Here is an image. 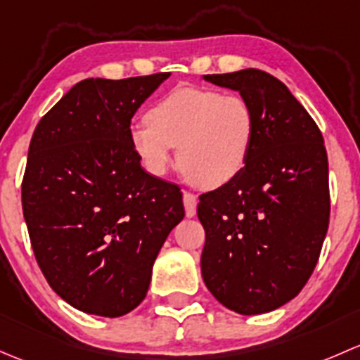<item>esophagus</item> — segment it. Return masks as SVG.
Listing matches in <instances>:
<instances>
[{
    "label": "esophagus",
    "instance_id": "34e87169",
    "mask_svg": "<svg viewBox=\"0 0 360 360\" xmlns=\"http://www.w3.org/2000/svg\"><path fill=\"white\" fill-rule=\"evenodd\" d=\"M184 206L187 218L195 217V213H198V198L191 192H184Z\"/></svg>",
    "mask_w": 360,
    "mask_h": 360
}]
</instances>
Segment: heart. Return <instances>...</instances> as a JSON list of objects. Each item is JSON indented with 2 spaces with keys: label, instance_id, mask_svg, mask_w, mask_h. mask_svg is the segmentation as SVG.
<instances>
[{
  "label": "heart",
  "instance_id": "b5f03b06",
  "mask_svg": "<svg viewBox=\"0 0 360 360\" xmlns=\"http://www.w3.org/2000/svg\"><path fill=\"white\" fill-rule=\"evenodd\" d=\"M129 126V143L147 173L162 176L173 161L201 188L234 180L250 161L257 135L253 107L240 95L179 86Z\"/></svg>",
  "mask_w": 360,
  "mask_h": 360
}]
</instances>
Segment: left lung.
<instances>
[{
    "mask_svg": "<svg viewBox=\"0 0 360 360\" xmlns=\"http://www.w3.org/2000/svg\"><path fill=\"white\" fill-rule=\"evenodd\" d=\"M253 107L257 135L243 172L199 195L207 290L240 316L272 312L295 298L316 269L329 225V169L322 133L270 74H207Z\"/></svg>",
    "mask_w": 360,
    "mask_h": 360,
    "instance_id": "1",
    "label": "left lung"
}]
</instances>
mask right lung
I'll use <instances>...</instances> for the list:
<instances>
[{
    "mask_svg": "<svg viewBox=\"0 0 360 360\" xmlns=\"http://www.w3.org/2000/svg\"><path fill=\"white\" fill-rule=\"evenodd\" d=\"M168 77L81 81L31 139L22 210L32 250L51 290L84 314L136 309L185 217L180 188L149 175L128 136L139 107Z\"/></svg>",
    "mask_w": 360,
    "mask_h": 360,
    "instance_id": "right-lung-1",
    "label": "right lung"
}]
</instances>
